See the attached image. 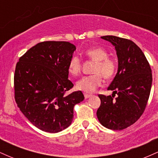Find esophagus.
Listing matches in <instances>:
<instances>
[{
  "instance_id": "esophagus-1",
  "label": "esophagus",
  "mask_w": 158,
  "mask_h": 158,
  "mask_svg": "<svg viewBox=\"0 0 158 158\" xmlns=\"http://www.w3.org/2000/svg\"><path fill=\"white\" fill-rule=\"evenodd\" d=\"M84 96L85 99H88V98L92 97V95H90V94H84Z\"/></svg>"
}]
</instances>
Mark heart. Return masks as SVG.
I'll return each mask as SVG.
<instances>
[{
	"instance_id": "obj_1",
	"label": "heart",
	"mask_w": 158,
	"mask_h": 158,
	"mask_svg": "<svg viewBox=\"0 0 158 158\" xmlns=\"http://www.w3.org/2000/svg\"><path fill=\"white\" fill-rule=\"evenodd\" d=\"M85 55L92 60L97 61L94 69L96 74L91 76H85L77 81V89L85 93H93L102 84V77L108 79L113 77L116 72V64L111 59H108V52L104 48L96 47L88 49L85 51ZM81 62L77 56L72 57L69 61L68 71L73 76L80 73Z\"/></svg>"
}]
</instances>
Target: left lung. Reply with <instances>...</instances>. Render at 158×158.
Masks as SVG:
<instances>
[{
	"label": "left lung",
	"mask_w": 158,
	"mask_h": 158,
	"mask_svg": "<svg viewBox=\"0 0 158 158\" xmlns=\"http://www.w3.org/2000/svg\"><path fill=\"white\" fill-rule=\"evenodd\" d=\"M117 52L118 68L108 90L111 96L99 95L101 104L97 112L103 126L123 130L131 126L142 115L147 104L152 83L150 65L135 42L114 35L102 36ZM115 94L118 97L113 99Z\"/></svg>",
	"instance_id": "obj_1"
}]
</instances>
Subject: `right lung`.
Wrapping results in <instances>:
<instances>
[{"label":"right lung","instance_id":"add662e5","mask_svg":"<svg viewBox=\"0 0 158 158\" xmlns=\"http://www.w3.org/2000/svg\"><path fill=\"white\" fill-rule=\"evenodd\" d=\"M76 47L68 41H44L32 47L16 64L14 86L18 107L40 130L57 133L71 124L81 91L64 95L73 84L68 64Z\"/></svg>","mask_w":158,"mask_h":158}]
</instances>
